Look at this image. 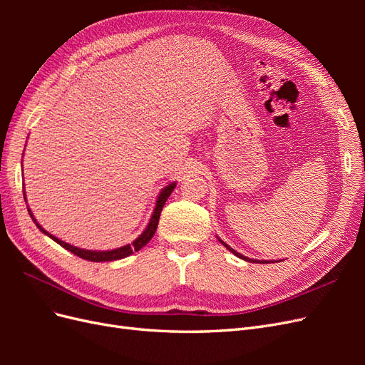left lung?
I'll return each mask as SVG.
<instances>
[{
    "instance_id": "1",
    "label": "left lung",
    "mask_w": 365,
    "mask_h": 365,
    "mask_svg": "<svg viewBox=\"0 0 365 365\" xmlns=\"http://www.w3.org/2000/svg\"><path fill=\"white\" fill-rule=\"evenodd\" d=\"M220 240V239H219ZM220 244H222L225 248H228L231 252H233V254H236V256L239 257V259H244V260H247V262H252V263H256L257 260H252V259H248V257H245V256H242V254L240 252H236L233 248H231V247H228L227 244H225V242H222V240H220ZM259 263H268V262H259Z\"/></svg>"
}]
</instances>
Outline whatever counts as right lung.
<instances>
[{
  "label": "right lung",
  "instance_id": "add662e5",
  "mask_svg": "<svg viewBox=\"0 0 365 365\" xmlns=\"http://www.w3.org/2000/svg\"><path fill=\"white\" fill-rule=\"evenodd\" d=\"M176 187V182H172L169 185H165L164 189L160 192L158 197H157V204H155V208H153V213L150 216V220L149 224L146 227V230L143 231V233L132 242V244H128L125 247H120V248H115V250H109V251H91V250H83V248H77V247H73L70 244H67V242H63L58 237H54L53 235H50L48 231L43 230L38 222L36 219L33 217V213L29 210V215L31 216L33 222L36 224V227L42 231L43 235H47L50 239H53L56 244H59L62 248L68 250L70 252L76 254V256H79L81 259H85V260H90V262H111V260H118V259H125L128 256H130V254H134L135 251L141 250L143 247H145L148 242L153 237V235H155L157 231V227H158V220H160V215H161V210L165 204V201H168V197L170 196V193L173 192V189ZM26 196V195H24Z\"/></svg>",
  "mask_w": 365,
  "mask_h": 365
}]
</instances>
